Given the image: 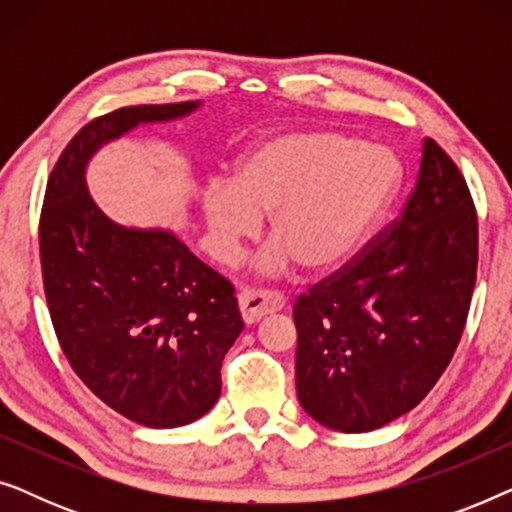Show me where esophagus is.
Here are the masks:
<instances>
[{
    "mask_svg": "<svg viewBox=\"0 0 512 512\" xmlns=\"http://www.w3.org/2000/svg\"><path fill=\"white\" fill-rule=\"evenodd\" d=\"M240 303V314L247 324H256L263 317H268L272 312H279L284 307V296H279L275 291H263V289H244L237 296Z\"/></svg>",
    "mask_w": 512,
    "mask_h": 512,
    "instance_id": "obj_1",
    "label": "esophagus"
}]
</instances>
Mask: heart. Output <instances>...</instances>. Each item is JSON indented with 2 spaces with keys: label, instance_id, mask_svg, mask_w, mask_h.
<instances>
[{
  "label": "heart",
  "instance_id": "b5f03b06",
  "mask_svg": "<svg viewBox=\"0 0 512 512\" xmlns=\"http://www.w3.org/2000/svg\"><path fill=\"white\" fill-rule=\"evenodd\" d=\"M398 177L384 146L342 132L289 130L251 144L230 184L207 186L202 209L223 261H233L270 214L277 240L263 249V270H284L293 258L307 270H331L366 242Z\"/></svg>",
  "mask_w": 512,
  "mask_h": 512
}]
</instances>
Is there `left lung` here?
Here are the masks:
<instances>
[{
    "label": "left lung",
    "instance_id": "8db88e82",
    "mask_svg": "<svg viewBox=\"0 0 512 512\" xmlns=\"http://www.w3.org/2000/svg\"><path fill=\"white\" fill-rule=\"evenodd\" d=\"M475 275L471 191L426 137L403 214L293 307L296 391L307 415L366 433L415 408L450 366Z\"/></svg>",
    "mask_w": 512,
    "mask_h": 512
}]
</instances>
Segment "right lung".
Returning <instances> with one entry per match:
<instances>
[{
    "label": "right lung",
    "mask_w": 512,
    "mask_h": 512,
    "mask_svg": "<svg viewBox=\"0 0 512 512\" xmlns=\"http://www.w3.org/2000/svg\"><path fill=\"white\" fill-rule=\"evenodd\" d=\"M198 107L139 104L83 125L48 177L39 221L48 312L69 366L111 410L151 429L191 424L214 408L221 361L244 321L233 284L177 235L111 221L90 198L86 167L139 123Z\"/></svg>",
    "instance_id": "1"
}]
</instances>
